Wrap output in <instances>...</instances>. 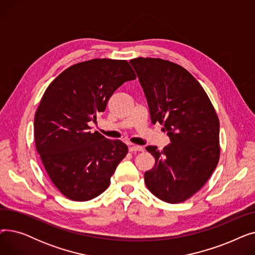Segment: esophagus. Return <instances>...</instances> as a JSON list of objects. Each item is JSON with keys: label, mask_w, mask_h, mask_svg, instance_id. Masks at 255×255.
<instances>
[{"label": "esophagus", "mask_w": 255, "mask_h": 255, "mask_svg": "<svg viewBox=\"0 0 255 255\" xmlns=\"http://www.w3.org/2000/svg\"><path fill=\"white\" fill-rule=\"evenodd\" d=\"M143 148L140 145H131L129 148V152L133 153V152H142Z\"/></svg>", "instance_id": "obj_1"}]
</instances>
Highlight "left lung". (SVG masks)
Listing matches in <instances>:
<instances>
[{"mask_svg": "<svg viewBox=\"0 0 255 255\" xmlns=\"http://www.w3.org/2000/svg\"><path fill=\"white\" fill-rule=\"evenodd\" d=\"M148 101L153 124L170 137L163 150H145L155 166L144 183L159 199L179 204L203 188L220 158L219 119L207 93L182 66L158 58L130 61Z\"/></svg>", "mask_w": 255, "mask_h": 255, "instance_id": "left-lung-1", "label": "left lung"}]
</instances>
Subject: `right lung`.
<instances>
[{
  "instance_id": "1",
  "label": "right lung",
  "mask_w": 255,
  "mask_h": 255,
  "mask_svg": "<svg viewBox=\"0 0 255 255\" xmlns=\"http://www.w3.org/2000/svg\"><path fill=\"white\" fill-rule=\"evenodd\" d=\"M136 75L126 60L93 59L70 66L45 90L34 119L36 150L57 189L74 202L104 192L128 153L119 139L90 132L114 92Z\"/></svg>"
}]
</instances>
